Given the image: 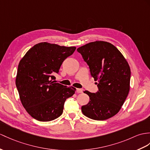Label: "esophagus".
<instances>
[{
  "mask_svg": "<svg viewBox=\"0 0 150 150\" xmlns=\"http://www.w3.org/2000/svg\"><path fill=\"white\" fill-rule=\"evenodd\" d=\"M83 91V89H81V88H77V90H76V92H77V93H82Z\"/></svg>",
  "mask_w": 150,
  "mask_h": 150,
  "instance_id": "esophagus-1",
  "label": "esophagus"
}]
</instances>
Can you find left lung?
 <instances>
[{
	"label": "left lung",
	"instance_id": "left-lung-1",
	"mask_svg": "<svg viewBox=\"0 0 150 150\" xmlns=\"http://www.w3.org/2000/svg\"><path fill=\"white\" fill-rule=\"evenodd\" d=\"M98 88L97 93L85 90L90 100L81 107L83 114L95 120H105L117 114L130 90V69L122 53L112 44L91 42L78 47Z\"/></svg>",
	"mask_w": 150,
	"mask_h": 150
}]
</instances>
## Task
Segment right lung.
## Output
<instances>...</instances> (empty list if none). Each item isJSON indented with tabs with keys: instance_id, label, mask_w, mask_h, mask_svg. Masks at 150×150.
Segmentation results:
<instances>
[{
	"instance_id": "right-lung-1",
	"label": "right lung",
	"mask_w": 150,
	"mask_h": 150,
	"mask_svg": "<svg viewBox=\"0 0 150 150\" xmlns=\"http://www.w3.org/2000/svg\"><path fill=\"white\" fill-rule=\"evenodd\" d=\"M76 49L42 42L31 47L20 61L16 85L21 104L32 118L50 122L62 114L65 100L76 88L54 83L53 74L59 72Z\"/></svg>"
}]
</instances>
